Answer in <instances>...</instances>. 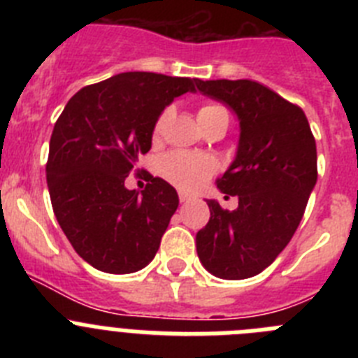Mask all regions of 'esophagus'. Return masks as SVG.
<instances>
[{
	"instance_id": "1",
	"label": "esophagus",
	"mask_w": 358,
	"mask_h": 358,
	"mask_svg": "<svg viewBox=\"0 0 358 358\" xmlns=\"http://www.w3.org/2000/svg\"><path fill=\"white\" fill-rule=\"evenodd\" d=\"M189 199H192V195L185 194V192H179V201H181V202H188Z\"/></svg>"
}]
</instances>
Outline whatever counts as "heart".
<instances>
[{
	"label": "heart",
	"mask_w": 358,
	"mask_h": 358,
	"mask_svg": "<svg viewBox=\"0 0 358 358\" xmlns=\"http://www.w3.org/2000/svg\"><path fill=\"white\" fill-rule=\"evenodd\" d=\"M220 110L226 109L222 106H218V103H204V106L199 107V122L211 118ZM164 120H166V113H163L154 123V129H152V138L154 140H157L161 132H163ZM159 169L161 176L170 185L177 186L179 189H185V192H194V189L201 188L213 176L215 170H217V161L210 156H204V154H197V152L173 150L163 156Z\"/></svg>",
	"instance_id": "obj_1"
}]
</instances>
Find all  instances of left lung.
Wrapping results in <instances>:
<instances>
[{
  "label": "left lung",
  "instance_id": "left-lung-1",
  "mask_svg": "<svg viewBox=\"0 0 358 358\" xmlns=\"http://www.w3.org/2000/svg\"><path fill=\"white\" fill-rule=\"evenodd\" d=\"M197 90L235 110L240 141L217 186L238 208L208 201L210 222L197 233V255L213 276L245 280L276 260L296 233L317 181V150L301 107L260 82L197 80Z\"/></svg>",
  "mask_w": 358,
  "mask_h": 358
}]
</instances>
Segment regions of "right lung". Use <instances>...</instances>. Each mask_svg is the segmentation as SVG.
<instances>
[{
    "instance_id": "obj_1",
    "label": "right lung",
    "mask_w": 358,
    "mask_h": 358,
    "mask_svg": "<svg viewBox=\"0 0 358 358\" xmlns=\"http://www.w3.org/2000/svg\"><path fill=\"white\" fill-rule=\"evenodd\" d=\"M195 84L120 73L82 87L55 122L46 163L53 213L77 255L98 271L131 274L154 260L179 197L161 177H148L141 195L125 179L150 150L164 107Z\"/></svg>"
}]
</instances>
